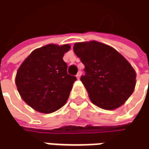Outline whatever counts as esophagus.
I'll use <instances>...</instances> for the list:
<instances>
[{
  "label": "esophagus",
  "mask_w": 149,
  "mask_h": 149,
  "mask_svg": "<svg viewBox=\"0 0 149 149\" xmlns=\"http://www.w3.org/2000/svg\"><path fill=\"white\" fill-rule=\"evenodd\" d=\"M81 72H78V73L77 74V78L80 79V77H81Z\"/></svg>",
  "instance_id": "obj_1"
}]
</instances>
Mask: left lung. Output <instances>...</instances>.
I'll return each instance as SVG.
<instances>
[{
  "mask_svg": "<svg viewBox=\"0 0 149 149\" xmlns=\"http://www.w3.org/2000/svg\"><path fill=\"white\" fill-rule=\"evenodd\" d=\"M74 53L85 65L81 77L91 102L106 110L125 103L134 91L135 71L113 47L95 40L75 43Z\"/></svg>",
  "mask_w": 149,
  "mask_h": 149,
  "instance_id": "8db88e82",
  "label": "left lung"
}]
</instances>
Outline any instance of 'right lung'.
Listing matches in <instances>:
<instances>
[{
	"instance_id": "right-lung-1",
	"label": "right lung",
	"mask_w": 149,
	"mask_h": 149,
	"mask_svg": "<svg viewBox=\"0 0 149 149\" xmlns=\"http://www.w3.org/2000/svg\"><path fill=\"white\" fill-rule=\"evenodd\" d=\"M68 44H49L33 50L17 71L15 83L25 103L42 113H50L63 107L77 80L68 74L63 61Z\"/></svg>"
}]
</instances>
